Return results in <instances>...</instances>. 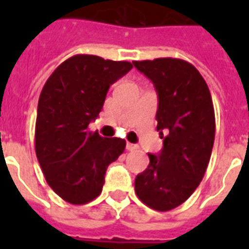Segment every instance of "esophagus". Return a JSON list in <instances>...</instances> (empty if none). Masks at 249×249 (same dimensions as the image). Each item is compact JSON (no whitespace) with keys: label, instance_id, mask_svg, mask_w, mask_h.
Returning a JSON list of instances; mask_svg holds the SVG:
<instances>
[{"label":"esophagus","instance_id":"obj_1","mask_svg":"<svg viewBox=\"0 0 249 249\" xmlns=\"http://www.w3.org/2000/svg\"><path fill=\"white\" fill-rule=\"evenodd\" d=\"M137 148V144H133V143H126V150H128V151H133V150H136Z\"/></svg>","mask_w":249,"mask_h":249}]
</instances>
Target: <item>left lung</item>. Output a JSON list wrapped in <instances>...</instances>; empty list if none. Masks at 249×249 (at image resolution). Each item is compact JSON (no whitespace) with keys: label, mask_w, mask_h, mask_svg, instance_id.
I'll list each match as a JSON object with an SVG mask.
<instances>
[{"label":"left lung","mask_w":249,"mask_h":249,"mask_svg":"<svg viewBox=\"0 0 249 249\" xmlns=\"http://www.w3.org/2000/svg\"><path fill=\"white\" fill-rule=\"evenodd\" d=\"M158 93V132L163 148L136 177L137 196L166 212L181 205L204 177L212 154L216 121L208 85L193 64L176 58L133 62Z\"/></svg>","instance_id":"8db88e82"}]
</instances>
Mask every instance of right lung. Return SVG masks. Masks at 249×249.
I'll return each instance as SVG.
<instances>
[{"instance_id":"right-lung-1","label":"right lung","mask_w":249,"mask_h":249,"mask_svg":"<svg viewBox=\"0 0 249 249\" xmlns=\"http://www.w3.org/2000/svg\"><path fill=\"white\" fill-rule=\"evenodd\" d=\"M133 68L129 62L79 54L45 83L37 106L35 148L49 186L71 204L102 193L107 166L124 152L121 138H103L88 126L98 117L109 86Z\"/></svg>"}]
</instances>
